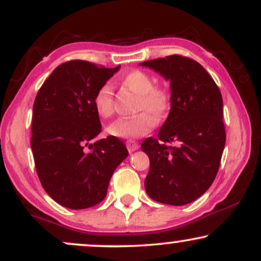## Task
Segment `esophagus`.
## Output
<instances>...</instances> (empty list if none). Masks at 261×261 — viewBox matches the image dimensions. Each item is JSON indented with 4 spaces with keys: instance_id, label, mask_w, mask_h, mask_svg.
<instances>
[{
    "instance_id": "1",
    "label": "esophagus",
    "mask_w": 261,
    "mask_h": 261,
    "mask_svg": "<svg viewBox=\"0 0 261 261\" xmlns=\"http://www.w3.org/2000/svg\"><path fill=\"white\" fill-rule=\"evenodd\" d=\"M126 147L128 149V152H135L136 149H139V143H137L135 140H127Z\"/></svg>"
}]
</instances>
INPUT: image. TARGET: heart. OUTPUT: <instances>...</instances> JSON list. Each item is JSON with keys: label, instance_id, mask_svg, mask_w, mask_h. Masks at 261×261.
I'll return each mask as SVG.
<instances>
[{"label": "heart", "instance_id": "b5f03b06", "mask_svg": "<svg viewBox=\"0 0 261 261\" xmlns=\"http://www.w3.org/2000/svg\"><path fill=\"white\" fill-rule=\"evenodd\" d=\"M121 83L139 94L135 112L131 118L119 119L108 127V133L120 139H136L145 136L167 116L172 107V93L166 87H155L153 77L141 70H133L121 77ZM95 112L103 119L113 115V89L110 85L100 86L93 98Z\"/></svg>", "mask_w": 261, "mask_h": 261}]
</instances>
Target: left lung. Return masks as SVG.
I'll return each instance as SVG.
<instances>
[{
    "instance_id": "left-lung-1",
    "label": "left lung",
    "mask_w": 261,
    "mask_h": 261,
    "mask_svg": "<svg viewBox=\"0 0 261 261\" xmlns=\"http://www.w3.org/2000/svg\"><path fill=\"white\" fill-rule=\"evenodd\" d=\"M141 66L170 81L172 92L169 115L158 137H148L141 145L151 164L146 191L158 202L187 205L211 187L220 168L226 143L222 95L193 59L170 55Z\"/></svg>"
}]
</instances>
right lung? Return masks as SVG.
<instances>
[{
	"mask_svg": "<svg viewBox=\"0 0 261 261\" xmlns=\"http://www.w3.org/2000/svg\"><path fill=\"white\" fill-rule=\"evenodd\" d=\"M119 68L67 61L53 71L35 97L31 140L35 168L44 190L67 208L103 201L114 170L128 154L115 136L89 145L101 131L93 98Z\"/></svg>",
	"mask_w": 261,
	"mask_h": 261,
	"instance_id": "1",
	"label": "right lung"
}]
</instances>
